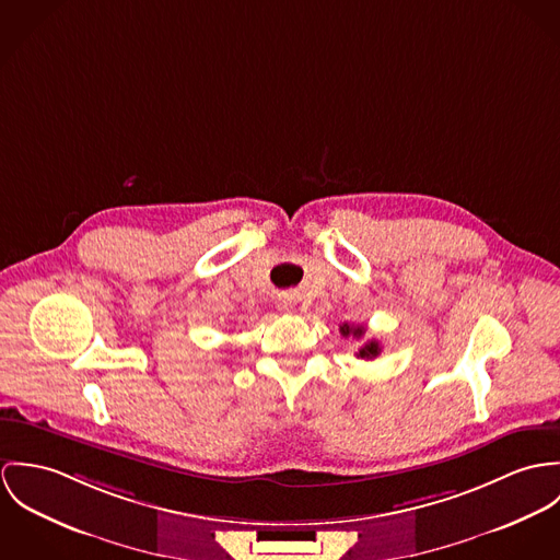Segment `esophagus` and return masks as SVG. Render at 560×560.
<instances>
[{
    "label": "esophagus",
    "mask_w": 560,
    "mask_h": 560,
    "mask_svg": "<svg viewBox=\"0 0 560 560\" xmlns=\"http://www.w3.org/2000/svg\"><path fill=\"white\" fill-rule=\"evenodd\" d=\"M279 305H281V310H285V311L292 310V303H290V301H285V299H283V301H281V303H279Z\"/></svg>",
    "instance_id": "34e87169"
}]
</instances>
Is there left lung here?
I'll return each instance as SVG.
<instances>
[{"label": "left lung", "instance_id": "8db88e82", "mask_svg": "<svg viewBox=\"0 0 560 560\" xmlns=\"http://www.w3.org/2000/svg\"><path fill=\"white\" fill-rule=\"evenodd\" d=\"M339 332L343 335V337H354V339H363L365 337V326L363 324H341L339 326ZM380 343L375 341V339H370V341H365L361 348H359V352H357V357L359 359H365V361H372V359H375L377 354H380Z\"/></svg>", "mask_w": 560, "mask_h": 560}]
</instances>
